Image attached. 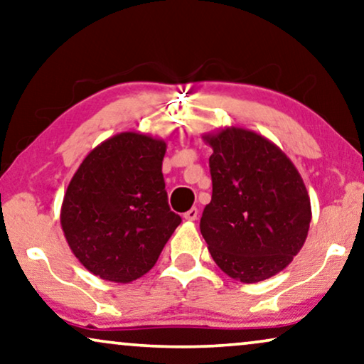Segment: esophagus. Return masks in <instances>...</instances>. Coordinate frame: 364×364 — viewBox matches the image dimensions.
I'll return each mask as SVG.
<instances>
[{"mask_svg":"<svg viewBox=\"0 0 364 364\" xmlns=\"http://www.w3.org/2000/svg\"><path fill=\"white\" fill-rule=\"evenodd\" d=\"M197 217H199V209H197V207H192L191 210H187L186 214H183V219L186 220H197Z\"/></svg>","mask_w":364,"mask_h":364,"instance_id":"obj_1","label":"esophagus"}]
</instances>
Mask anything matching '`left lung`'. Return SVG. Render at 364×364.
Segmentation results:
<instances>
[{"instance_id": "8db88e82", "label": "left lung", "mask_w": 364, "mask_h": 364, "mask_svg": "<svg viewBox=\"0 0 364 364\" xmlns=\"http://www.w3.org/2000/svg\"><path fill=\"white\" fill-rule=\"evenodd\" d=\"M212 152V200L200 232L229 277L252 284L289 266L308 237L311 200L289 157L256 132L224 127L202 135Z\"/></svg>"}]
</instances>
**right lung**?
I'll list each match as a JSON object with an SVG mask.
<instances>
[{
    "instance_id": "right-lung-1",
    "label": "right lung",
    "mask_w": 364,
    "mask_h": 364,
    "mask_svg": "<svg viewBox=\"0 0 364 364\" xmlns=\"http://www.w3.org/2000/svg\"><path fill=\"white\" fill-rule=\"evenodd\" d=\"M167 144L122 132L90 152L65 192L60 223L85 269L127 284L147 274L182 223L162 176Z\"/></svg>"
}]
</instances>
